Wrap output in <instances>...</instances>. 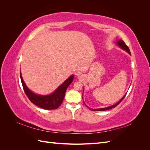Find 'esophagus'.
Masks as SVG:
<instances>
[{"label": "esophagus", "instance_id": "obj_1", "mask_svg": "<svg viewBox=\"0 0 150 150\" xmlns=\"http://www.w3.org/2000/svg\"><path fill=\"white\" fill-rule=\"evenodd\" d=\"M83 77V75H82V74H81V73H79V74H78V78H81Z\"/></svg>", "mask_w": 150, "mask_h": 150}]
</instances>
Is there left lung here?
Here are the masks:
<instances>
[{"label": "left lung", "mask_w": 150, "mask_h": 150, "mask_svg": "<svg viewBox=\"0 0 150 150\" xmlns=\"http://www.w3.org/2000/svg\"><path fill=\"white\" fill-rule=\"evenodd\" d=\"M117 45H118V46H119L121 48H122V49L125 50V51H126V52H128L129 54H131V52H130L129 47H128V46H127V45L125 43V42L123 41V40H122L121 39L117 40ZM125 96H126V94L120 99V100L118 102H117L116 104H114V105H112V106H109V107H107V108H99V109H91V108H89L91 110H92V111H103L109 110H110V109H112V108H115L116 106H117V105H118V104L122 101V99H123L125 98ZM85 105H86V104H85ZM87 107H88V106H87Z\"/></svg>", "instance_id": "8db88e82"}]
</instances>
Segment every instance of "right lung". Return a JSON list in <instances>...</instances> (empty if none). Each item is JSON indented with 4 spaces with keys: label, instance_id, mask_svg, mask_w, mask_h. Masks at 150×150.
Wrapping results in <instances>:
<instances>
[{
    "label": "right lung",
    "instance_id": "right-lung-1",
    "mask_svg": "<svg viewBox=\"0 0 150 150\" xmlns=\"http://www.w3.org/2000/svg\"><path fill=\"white\" fill-rule=\"evenodd\" d=\"M20 76L24 91L29 100L35 105L44 109V110H56L59 107L64 98L66 91L67 87L72 83V80L74 79V76H71L61 85L59 86L55 91L49 95L43 96V95H38L32 92L25 85L23 79H22L21 72Z\"/></svg>",
    "mask_w": 150,
    "mask_h": 150
}]
</instances>
